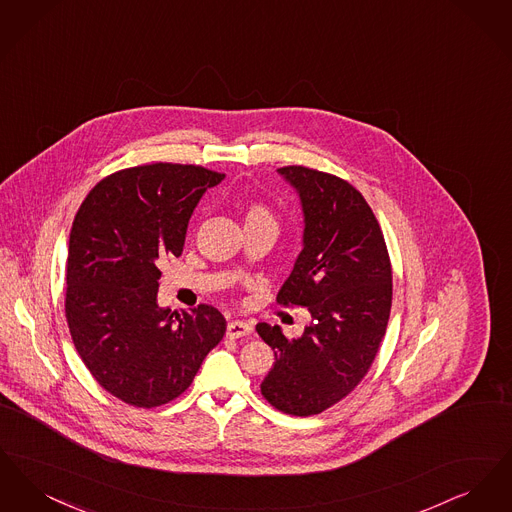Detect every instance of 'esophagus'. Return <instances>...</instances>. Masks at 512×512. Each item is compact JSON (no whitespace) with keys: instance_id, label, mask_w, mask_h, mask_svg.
Masks as SVG:
<instances>
[{"instance_id":"obj_1","label":"esophagus","mask_w":512,"mask_h":512,"mask_svg":"<svg viewBox=\"0 0 512 512\" xmlns=\"http://www.w3.org/2000/svg\"><path fill=\"white\" fill-rule=\"evenodd\" d=\"M251 332H253L251 324H247L244 320H232V322H228V326H226V336H228L230 340H236V338H242V336H249Z\"/></svg>"}]
</instances>
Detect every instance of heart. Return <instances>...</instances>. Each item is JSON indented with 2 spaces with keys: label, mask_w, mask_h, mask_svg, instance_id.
<instances>
[{
  "label": "heart",
  "mask_w": 512,
  "mask_h": 512,
  "mask_svg": "<svg viewBox=\"0 0 512 512\" xmlns=\"http://www.w3.org/2000/svg\"><path fill=\"white\" fill-rule=\"evenodd\" d=\"M244 224L245 226H251V224L278 226V219L265 201H249L244 207Z\"/></svg>",
  "instance_id": "1"
}]
</instances>
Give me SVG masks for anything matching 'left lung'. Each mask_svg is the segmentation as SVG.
I'll return each mask as SVG.
<instances>
[{"instance_id": "1", "label": "left lung", "mask_w": 512, "mask_h": 512, "mask_svg": "<svg viewBox=\"0 0 512 512\" xmlns=\"http://www.w3.org/2000/svg\"><path fill=\"white\" fill-rule=\"evenodd\" d=\"M278 172L299 194L305 232L276 301L307 307L313 320L297 340L257 324L274 349L261 393L282 413L311 416L347 397L374 363L390 320V253L370 205L347 180L301 165Z\"/></svg>"}]
</instances>
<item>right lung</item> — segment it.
Segmentation results:
<instances>
[{
    "mask_svg": "<svg viewBox=\"0 0 512 512\" xmlns=\"http://www.w3.org/2000/svg\"><path fill=\"white\" fill-rule=\"evenodd\" d=\"M222 178L178 163L122 169L99 180L74 217L65 317L82 363L122 403H171L226 332L211 305L180 315L157 305L159 263L182 255L197 201Z\"/></svg>",
    "mask_w": 512,
    "mask_h": 512,
    "instance_id": "add662e5",
    "label": "right lung"
}]
</instances>
